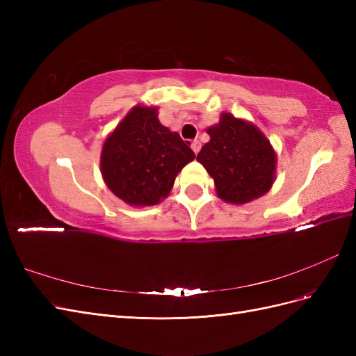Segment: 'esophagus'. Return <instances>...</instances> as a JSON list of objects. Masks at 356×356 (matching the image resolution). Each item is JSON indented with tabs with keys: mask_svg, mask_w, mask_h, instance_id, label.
Instances as JSON below:
<instances>
[{
	"mask_svg": "<svg viewBox=\"0 0 356 356\" xmlns=\"http://www.w3.org/2000/svg\"><path fill=\"white\" fill-rule=\"evenodd\" d=\"M191 149H193V152H195L196 154L199 153V149H200V143L197 141V139H195V141H191Z\"/></svg>",
	"mask_w": 356,
	"mask_h": 356,
	"instance_id": "34e87169",
	"label": "esophagus"
}]
</instances>
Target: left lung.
I'll use <instances>...</instances> for the list:
<instances>
[{
    "mask_svg": "<svg viewBox=\"0 0 356 356\" xmlns=\"http://www.w3.org/2000/svg\"><path fill=\"white\" fill-rule=\"evenodd\" d=\"M211 136L197 154V161L213 178L220 199L243 204L272 188L276 153L255 124L222 113L220 123L207 129Z\"/></svg>",
    "mask_w": 356,
    "mask_h": 356,
    "instance_id": "obj_1",
    "label": "left lung"
}]
</instances>
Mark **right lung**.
I'll return each instance as SVG.
<instances>
[{
  "instance_id": "obj_1",
  "label": "right lung",
  "mask_w": 356,
  "mask_h": 356,
  "mask_svg": "<svg viewBox=\"0 0 356 356\" xmlns=\"http://www.w3.org/2000/svg\"><path fill=\"white\" fill-rule=\"evenodd\" d=\"M157 106L136 105L105 139L101 174L114 195L132 207H153L174 187L195 153L159 122Z\"/></svg>"
}]
</instances>
